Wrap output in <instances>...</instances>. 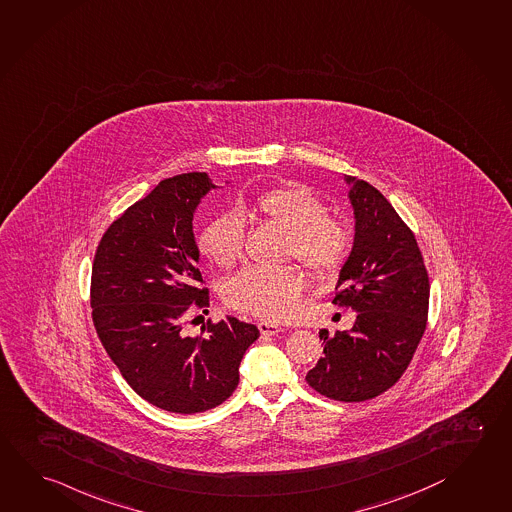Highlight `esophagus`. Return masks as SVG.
Returning a JSON list of instances; mask_svg holds the SVG:
<instances>
[{
  "instance_id": "esophagus-1",
  "label": "esophagus",
  "mask_w": 512,
  "mask_h": 512,
  "mask_svg": "<svg viewBox=\"0 0 512 512\" xmlns=\"http://www.w3.org/2000/svg\"><path fill=\"white\" fill-rule=\"evenodd\" d=\"M258 328H260L261 335H276L281 332V326L272 321H260Z\"/></svg>"
}]
</instances>
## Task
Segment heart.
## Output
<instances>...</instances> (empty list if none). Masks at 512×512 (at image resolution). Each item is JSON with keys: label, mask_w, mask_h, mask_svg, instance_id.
Returning a JSON list of instances; mask_svg holds the SVG:
<instances>
[{"label": "heart", "mask_w": 512, "mask_h": 512, "mask_svg": "<svg viewBox=\"0 0 512 512\" xmlns=\"http://www.w3.org/2000/svg\"><path fill=\"white\" fill-rule=\"evenodd\" d=\"M240 213L287 231L285 256L303 261L317 278L339 272L354 245L348 222L326 213L325 202L301 184L270 189L251 205H242ZM198 249L216 267H234L243 252L242 217L225 213L213 218L198 236ZM305 287L307 278L298 265H254L225 283L223 298L234 310L278 321L294 314Z\"/></svg>", "instance_id": "1"}]
</instances>
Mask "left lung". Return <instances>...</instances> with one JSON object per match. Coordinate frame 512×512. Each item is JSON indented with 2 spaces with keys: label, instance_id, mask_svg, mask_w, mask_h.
Instances as JSON below:
<instances>
[{
  "label": "left lung",
  "instance_id": "left-lung-1",
  "mask_svg": "<svg viewBox=\"0 0 512 512\" xmlns=\"http://www.w3.org/2000/svg\"><path fill=\"white\" fill-rule=\"evenodd\" d=\"M355 242L335 287L334 305L357 314L352 330L319 332L325 350L307 373L310 388L339 402L390 390L406 372L428 325L429 278L408 223L372 184L346 178Z\"/></svg>",
  "mask_w": 512,
  "mask_h": 512
}]
</instances>
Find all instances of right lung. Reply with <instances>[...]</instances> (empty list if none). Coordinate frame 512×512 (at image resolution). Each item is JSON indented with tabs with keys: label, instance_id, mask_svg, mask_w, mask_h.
<instances>
[{
	"label": "right lung",
	"instance_id": "add662e5",
	"mask_svg": "<svg viewBox=\"0 0 512 512\" xmlns=\"http://www.w3.org/2000/svg\"><path fill=\"white\" fill-rule=\"evenodd\" d=\"M207 173L166 178L104 231L90 281L93 326L122 377L149 404L193 415L229 399L260 330L238 317L189 337L191 312L209 307L193 213Z\"/></svg>",
	"mask_w": 512,
	"mask_h": 512
}]
</instances>
